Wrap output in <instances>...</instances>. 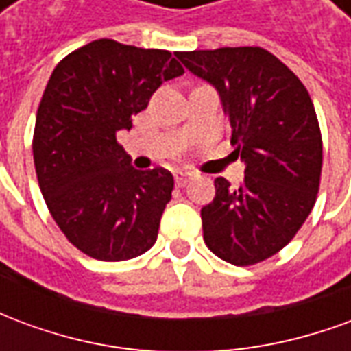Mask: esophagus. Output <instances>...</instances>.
<instances>
[{
    "instance_id": "1",
    "label": "esophagus",
    "mask_w": 351,
    "mask_h": 351,
    "mask_svg": "<svg viewBox=\"0 0 351 351\" xmlns=\"http://www.w3.org/2000/svg\"><path fill=\"white\" fill-rule=\"evenodd\" d=\"M191 176L193 175H191L190 171H175V182L178 186H186V184L190 182Z\"/></svg>"
}]
</instances>
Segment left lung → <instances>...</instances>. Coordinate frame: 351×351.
I'll use <instances>...</instances> for the list:
<instances>
[{"instance_id": "8db88e82", "label": "left lung", "mask_w": 351, "mask_h": 351, "mask_svg": "<svg viewBox=\"0 0 351 351\" xmlns=\"http://www.w3.org/2000/svg\"><path fill=\"white\" fill-rule=\"evenodd\" d=\"M184 67L218 92L231 145L244 163L237 188L218 176L201 208L203 239L231 265H254L282 250L316 203L322 133L306 88L259 47L178 52Z\"/></svg>"}]
</instances>
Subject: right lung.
Listing matches in <instances>:
<instances>
[{"label": "right lung", "mask_w": 351, "mask_h": 351, "mask_svg": "<svg viewBox=\"0 0 351 351\" xmlns=\"http://www.w3.org/2000/svg\"><path fill=\"white\" fill-rule=\"evenodd\" d=\"M182 73L169 50L97 39L50 75L34 131L37 180L58 228L90 258L125 261L156 243L175 180L133 167L116 133Z\"/></svg>", "instance_id": "add662e5"}]
</instances>
